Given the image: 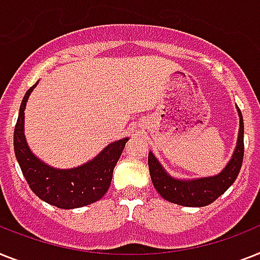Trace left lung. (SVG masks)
Wrapping results in <instances>:
<instances>
[{
  "mask_svg": "<svg viewBox=\"0 0 260 260\" xmlns=\"http://www.w3.org/2000/svg\"><path fill=\"white\" fill-rule=\"evenodd\" d=\"M236 109L239 116V132H238L236 147L227 166L218 175L196 179L174 178L167 172L157 157L153 155V152L149 151L148 167L152 183L163 199L179 206L204 207L215 202L233 185L242 168L244 152L243 117L240 109L238 107Z\"/></svg>",
  "mask_w": 260,
  "mask_h": 260,
  "instance_id": "left-lung-1",
  "label": "left lung"
}]
</instances>
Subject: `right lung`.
<instances>
[{
	"mask_svg": "<svg viewBox=\"0 0 260 260\" xmlns=\"http://www.w3.org/2000/svg\"><path fill=\"white\" fill-rule=\"evenodd\" d=\"M39 81L27 89L20 105L14 128V153L30 189L45 203L62 210H73L100 200L112 181L113 168L129 137L108 144L92 160L75 168H54L31 152L25 137V108Z\"/></svg>",
	"mask_w": 260,
	"mask_h": 260,
	"instance_id": "add662e5",
	"label": "right lung"
}]
</instances>
